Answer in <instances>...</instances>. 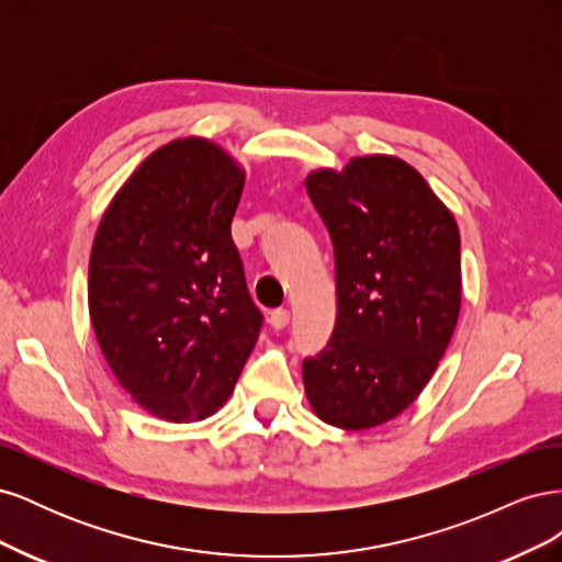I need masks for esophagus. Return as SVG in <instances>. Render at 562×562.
Masks as SVG:
<instances>
[{"instance_id":"obj_1","label":"esophagus","mask_w":562,"mask_h":562,"mask_svg":"<svg viewBox=\"0 0 562 562\" xmlns=\"http://www.w3.org/2000/svg\"><path fill=\"white\" fill-rule=\"evenodd\" d=\"M288 321H291V312H288L285 307L274 310V312H271V316H269V323H271V326H274L277 330H283V328L288 326Z\"/></svg>"}]
</instances>
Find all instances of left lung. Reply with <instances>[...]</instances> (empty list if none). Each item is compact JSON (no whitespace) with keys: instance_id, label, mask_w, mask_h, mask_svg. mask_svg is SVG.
Here are the masks:
<instances>
[{"instance_id":"8db88e82","label":"left lung","mask_w":562,"mask_h":562,"mask_svg":"<svg viewBox=\"0 0 562 562\" xmlns=\"http://www.w3.org/2000/svg\"><path fill=\"white\" fill-rule=\"evenodd\" d=\"M304 182L330 232L337 281L335 330L304 361V391L333 427H380L422 394L450 345L462 307L459 229L398 157H353Z\"/></svg>"}]
</instances>
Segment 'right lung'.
Returning a JSON list of instances; mask_svg holds the SVG:
<instances>
[{
  "label": "right lung",
  "mask_w": 562,
  "mask_h": 562,
  "mask_svg": "<svg viewBox=\"0 0 562 562\" xmlns=\"http://www.w3.org/2000/svg\"><path fill=\"white\" fill-rule=\"evenodd\" d=\"M246 171L190 135L151 151L100 220L89 312L116 382L166 422L206 419L229 398L258 342L232 241Z\"/></svg>",
  "instance_id": "right-lung-1"
}]
</instances>
